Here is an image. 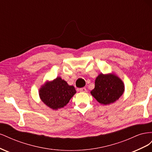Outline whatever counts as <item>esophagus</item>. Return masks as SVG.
Listing matches in <instances>:
<instances>
[{
	"label": "esophagus",
	"mask_w": 152,
	"mask_h": 152,
	"mask_svg": "<svg viewBox=\"0 0 152 152\" xmlns=\"http://www.w3.org/2000/svg\"><path fill=\"white\" fill-rule=\"evenodd\" d=\"M79 91L80 92H83V93H85V92L87 91V89H86V87H82V88L79 89Z\"/></svg>",
	"instance_id": "obj_1"
}]
</instances>
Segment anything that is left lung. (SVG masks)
Returning <instances> with one entry per match:
<instances>
[{"instance_id":"obj_1","label":"left lung","mask_w":152,"mask_h":152,"mask_svg":"<svg viewBox=\"0 0 152 152\" xmlns=\"http://www.w3.org/2000/svg\"><path fill=\"white\" fill-rule=\"evenodd\" d=\"M124 91V84L118 77L101 73L96 79L94 88L91 93L99 103L106 105L117 101Z\"/></svg>"}]
</instances>
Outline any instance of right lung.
I'll list each match as a JSON object with an SVG mask.
<instances>
[{
	"label": "right lung",
	"instance_id": "1",
	"mask_svg": "<svg viewBox=\"0 0 152 152\" xmlns=\"http://www.w3.org/2000/svg\"><path fill=\"white\" fill-rule=\"evenodd\" d=\"M75 93V87L69 86L60 77L48 82L39 91L40 97L42 102L53 110L65 107Z\"/></svg>",
	"mask_w": 152,
	"mask_h": 152
}]
</instances>
